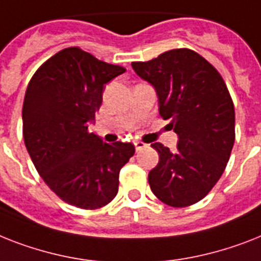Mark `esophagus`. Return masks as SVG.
I'll return each instance as SVG.
<instances>
[{
	"instance_id": "34e87169",
	"label": "esophagus",
	"mask_w": 261,
	"mask_h": 261,
	"mask_svg": "<svg viewBox=\"0 0 261 261\" xmlns=\"http://www.w3.org/2000/svg\"><path fill=\"white\" fill-rule=\"evenodd\" d=\"M134 146H135V150H137V151H141L142 149H145L146 147V143H143L142 141H135Z\"/></svg>"
}]
</instances>
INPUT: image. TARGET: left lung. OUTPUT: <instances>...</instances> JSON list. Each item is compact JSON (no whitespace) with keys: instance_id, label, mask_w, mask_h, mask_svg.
I'll return each mask as SVG.
<instances>
[{"instance_id":"left-lung-1","label":"left lung","mask_w":261,"mask_h":261,"mask_svg":"<svg viewBox=\"0 0 261 261\" xmlns=\"http://www.w3.org/2000/svg\"><path fill=\"white\" fill-rule=\"evenodd\" d=\"M131 65L155 87L160 115L178 135L175 151L151 145L160 162L149 173L150 188L169 206H190L211 192L229 161L234 107L228 87L209 61L188 48Z\"/></svg>"}]
</instances>
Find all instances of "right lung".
<instances>
[{
    "label": "right lung",
    "instance_id": "add662e5",
    "mask_svg": "<svg viewBox=\"0 0 261 261\" xmlns=\"http://www.w3.org/2000/svg\"><path fill=\"white\" fill-rule=\"evenodd\" d=\"M123 72L71 46L42 63L28 84L22 106L28 152L49 189L80 209L94 211L114 200L120 169L135 152L133 143H106L88 131L105 84Z\"/></svg>",
    "mask_w": 261,
    "mask_h": 261
}]
</instances>
